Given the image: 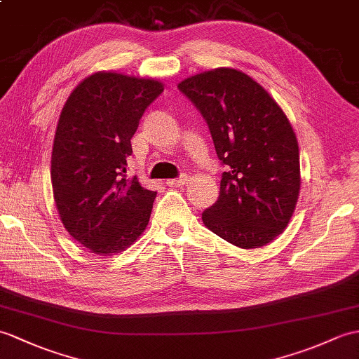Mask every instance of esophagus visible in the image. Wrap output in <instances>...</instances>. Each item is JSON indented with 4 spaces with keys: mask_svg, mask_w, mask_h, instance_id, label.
Returning a JSON list of instances; mask_svg holds the SVG:
<instances>
[{
    "mask_svg": "<svg viewBox=\"0 0 359 359\" xmlns=\"http://www.w3.org/2000/svg\"><path fill=\"white\" fill-rule=\"evenodd\" d=\"M187 182H188V176H182V177H179V179H170V180H166V185L177 188V187H183V185H185Z\"/></svg>",
    "mask_w": 359,
    "mask_h": 359,
    "instance_id": "34e87169",
    "label": "esophagus"
}]
</instances>
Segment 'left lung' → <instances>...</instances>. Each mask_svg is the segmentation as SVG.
Masks as SVG:
<instances>
[{
    "instance_id": "1",
    "label": "left lung",
    "mask_w": 359,
    "mask_h": 359,
    "mask_svg": "<svg viewBox=\"0 0 359 359\" xmlns=\"http://www.w3.org/2000/svg\"><path fill=\"white\" fill-rule=\"evenodd\" d=\"M177 87L202 113L228 166L203 224L243 249L271 243L292 217L302 185L298 140L287 116L257 81L229 67L194 74Z\"/></svg>"
}]
</instances>
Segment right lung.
I'll use <instances>...</instances> for the list:
<instances>
[{
  "instance_id": "obj_1",
  "label": "right lung",
  "mask_w": 359,
  "mask_h": 359,
  "mask_svg": "<svg viewBox=\"0 0 359 359\" xmlns=\"http://www.w3.org/2000/svg\"><path fill=\"white\" fill-rule=\"evenodd\" d=\"M162 91L157 79L96 72L62 107L50 170L53 198L64 228L91 254L125 251L149 222L157 193L127 177V159L142 114Z\"/></svg>"
}]
</instances>
